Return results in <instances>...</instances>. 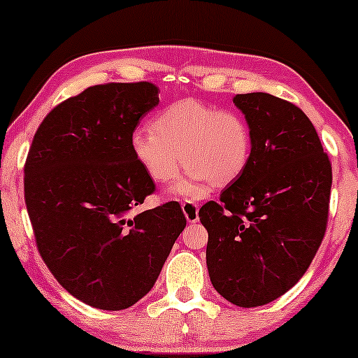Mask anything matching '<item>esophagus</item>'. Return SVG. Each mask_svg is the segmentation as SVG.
<instances>
[{
	"instance_id": "34e87169",
	"label": "esophagus",
	"mask_w": 358,
	"mask_h": 358,
	"mask_svg": "<svg viewBox=\"0 0 358 358\" xmlns=\"http://www.w3.org/2000/svg\"><path fill=\"white\" fill-rule=\"evenodd\" d=\"M182 207V212L187 218L189 223H197L199 222V205L195 202H190V200H185V202L180 203Z\"/></svg>"
}]
</instances>
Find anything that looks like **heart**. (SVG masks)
Here are the masks:
<instances>
[{"mask_svg":"<svg viewBox=\"0 0 358 358\" xmlns=\"http://www.w3.org/2000/svg\"><path fill=\"white\" fill-rule=\"evenodd\" d=\"M153 129L130 135L131 156L155 182H168L187 164L168 190L173 197L202 199L213 184L236 180L251 161V127L238 110L182 99L155 117Z\"/></svg>","mask_w":358,"mask_h":358,"instance_id":"b5f03b06","label":"heart"}]
</instances>
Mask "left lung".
Wrapping results in <instances>:
<instances>
[{"instance_id":"1","label":"left lung","mask_w":358,"mask_h":358,"mask_svg":"<svg viewBox=\"0 0 358 358\" xmlns=\"http://www.w3.org/2000/svg\"><path fill=\"white\" fill-rule=\"evenodd\" d=\"M252 134L248 168L199 212L208 275L233 305H267L303 277L324 238L332 169L305 112L267 92L236 94Z\"/></svg>"}]
</instances>
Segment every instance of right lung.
<instances>
[{"instance_id":"right-lung-1","label":"right lung","mask_w":358,"mask_h":358,"mask_svg":"<svg viewBox=\"0 0 358 358\" xmlns=\"http://www.w3.org/2000/svg\"><path fill=\"white\" fill-rule=\"evenodd\" d=\"M158 102L146 81L87 87L43 119L27 155L24 197L38 252L70 295L99 310L141 300L185 228L178 202L130 217L155 182L129 140Z\"/></svg>"}]
</instances>
